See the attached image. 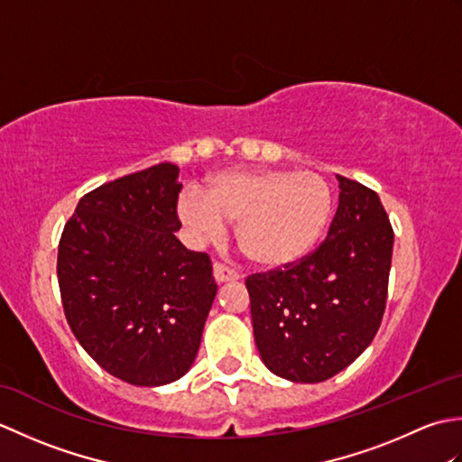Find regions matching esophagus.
<instances>
[{
    "label": "esophagus",
    "instance_id": "1",
    "mask_svg": "<svg viewBox=\"0 0 462 462\" xmlns=\"http://www.w3.org/2000/svg\"><path fill=\"white\" fill-rule=\"evenodd\" d=\"M214 280L218 283H226V282H236L240 278L238 272H234L232 268L226 266V263H220V262H214Z\"/></svg>",
    "mask_w": 462,
    "mask_h": 462
}]
</instances>
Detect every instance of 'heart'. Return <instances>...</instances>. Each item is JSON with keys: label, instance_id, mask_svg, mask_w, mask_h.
I'll list each match as a JSON object with an SVG mask.
<instances>
[{"label": "heart", "instance_id": "b5f03b06", "mask_svg": "<svg viewBox=\"0 0 462 462\" xmlns=\"http://www.w3.org/2000/svg\"><path fill=\"white\" fill-rule=\"evenodd\" d=\"M333 212L321 174L286 169H230L200 190H186L179 214L194 240L218 238L236 222V242L262 268H286L318 246Z\"/></svg>", "mask_w": 462, "mask_h": 462}]
</instances>
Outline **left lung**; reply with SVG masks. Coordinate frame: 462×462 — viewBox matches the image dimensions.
<instances>
[{"instance_id": "obj_1", "label": "left lung", "mask_w": 462, "mask_h": 462, "mask_svg": "<svg viewBox=\"0 0 462 462\" xmlns=\"http://www.w3.org/2000/svg\"><path fill=\"white\" fill-rule=\"evenodd\" d=\"M328 238L306 258L246 280L254 339L272 373L319 383L351 365L385 311L393 228L375 190L337 174Z\"/></svg>"}]
</instances>
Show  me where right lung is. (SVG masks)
<instances>
[{
	"label": "right lung",
	"instance_id": "1",
	"mask_svg": "<svg viewBox=\"0 0 462 462\" xmlns=\"http://www.w3.org/2000/svg\"><path fill=\"white\" fill-rule=\"evenodd\" d=\"M171 162L85 194L65 224L57 280L69 328L99 365L131 385L180 379L216 296L208 254L186 250Z\"/></svg>",
	"mask_w": 462,
	"mask_h": 462
}]
</instances>
